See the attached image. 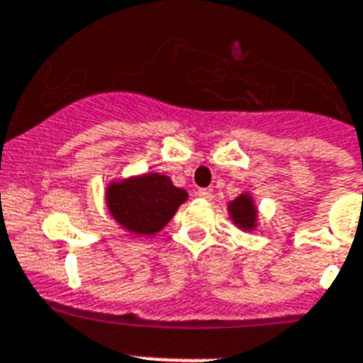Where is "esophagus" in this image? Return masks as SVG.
Listing matches in <instances>:
<instances>
[{"instance_id": "esophagus-1", "label": "esophagus", "mask_w": 363, "mask_h": 363, "mask_svg": "<svg viewBox=\"0 0 363 363\" xmlns=\"http://www.w3.org/2000/svg\"><path fill=\"white\" fill-rule=\"evenodd\" d=\"M196 196H198V198H203V200H211L213 194L209 193L207 189H198V191H196Z\"/></svg>"}]
</instances>
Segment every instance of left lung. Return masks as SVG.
Masks as SVG:
<instances>
[{"mask_svg":"<svg viewBox=\"0 0 363 363\" xmlns=\"http://www.w3.org/2000/svg\"><path fill=\"white\" fill-rule=\"evenodd\" d=\"M229 218L242 231H253L259 225V211H257L255 200L250 193L238 194L235 200L228 203Z\"/></svg>","mask_w":363,"mask_h":363,"instance_id":"8db88e82","label":"left lung"}]
</instances>
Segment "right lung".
Here are the masks:
<instances>
[{
    "instance_id": "right-lung-1",
    "label": "right lung",
    "mask_w": 363,
    "mask_h": 363,
    "mask_svg": "<svg viewBox=\"0 0 363 363\" xmlns=\"http://www.w3.org/2000/svg\"><path fill=\"white\" fill-rule=\"evenodd\" d=\"M189 198L185 189L160 172L111 179L106 187V207L111 218L134 237L156 235Z\"/></svg>"
}]
</instances>
